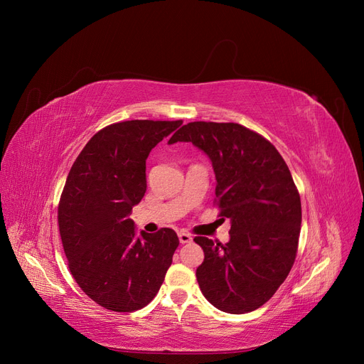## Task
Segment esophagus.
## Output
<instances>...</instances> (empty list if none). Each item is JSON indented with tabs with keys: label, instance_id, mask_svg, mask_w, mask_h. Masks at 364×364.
I'll return each mask as SVG.
<instances>
[{
	"label": "esophagus",
	"instance_id": "esophagus-1",
	"mask_svg": "<svg viewBox=\"0 0 364 364\" xmlns=\"http://www.w3.org/2000/svg\"><path fill=\"white\" fill-rule=\"evenodd\" d=\"M178 240H180L181 245H184V243H190V242H192L193 237L190 236L188 233H186V232H180V233H178Z\"/></svg>",
	"mask_w": 364,
	"mask_h": 364
}]
</instances>
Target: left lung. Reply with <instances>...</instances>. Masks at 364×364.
<instances>
[{"instance_id":"obj_1","label":"left lung","mask_w":364,"mask_h":364,"mask_svg":"<svg viewBox=\"0 0 364 364\" xmlns=\"http://www.w3.org/2000/svg\"><path fill=\"white\" fill-rule=\"evenodd\" d=\"M177 141L211 159L220 215L232 224L225 245L195 237L205 252L199 288L221 311H254L274 295L296 257L301 199L291 171L269 140L240 124L188 122L168 144Z\"/></svg>"}]
</instances>
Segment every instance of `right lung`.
I'll return each instance as SVG.
<instances>
[{"label":"right lung","mask_w":364,"mask_h":364,"mask_svg":"<svg viewBox=\"0 0 364 364\" xmlns=\"http://www.w3.org/2000/svg\"><path fill=\"white\" fill-rule=\"evenodd\" d=\"M181 124H112L94 134L69 171L59 203L63 250L76 283L106 310L146 307L180 243L171 228L137 236L129 214L146 193L150 150Z\"/></svg>","instance_id":"add662e5"}]
</instances>
